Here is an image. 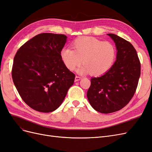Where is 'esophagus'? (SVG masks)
<instances>
[{
  "label": "esophagus",
  "mask_w": 152,
  "mask_h": 152,
  "mask_svg": "<svg viewBox=\"0 0 152 152\" xmlns=\"http://www.w3.org/2000/svg\"><path fill=\"white\" fill-rule=\"evenodd\" d=\"M81 79V77H79V76H76L75 78V81L77 82V81H79Z\"/></svg>",
  "instance_id": "34e87169"
}]
</instances>
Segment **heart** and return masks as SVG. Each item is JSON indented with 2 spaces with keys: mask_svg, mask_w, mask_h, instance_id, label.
Instances as JSON below:
<instances>
[{
  "mask_svg": "<svg viewBox=\"0 0 152 152\" xmlns=\"http://www.w3.org/2000/svg\"><path fill=\"white\" fill-rule=\"evenodd\" d=\"M72 49L63 48L60 52L61 59L70 70H74L82 63L80 73L89 72L92 75H100L112 67L116 58L115 45L108 41L103 42L93 37H84L75 39Z\"/></svg>",
  "mask_w": 152,
  "mask_h": 152,
  "instance_id": "heart-1",
  "label": "heart"
}]
</instances>
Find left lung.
<instances>
[{"label": "left lung", "instance_id": "1", "mask_svg": "<svg viewBox=\"0 0 152 152\" xmlns=\"http://www.w3.org/2000/svg\"><path fill=\"white\" fill-rule=\"evenodd\" d=\"M108 35L115 43L117 60L103 75L92 78L87 93L92 107L102 113L118 111L129 103L141 74L140 61L133 45L116 35Z\"/></svg>", "mask_w": 152, "mask_h": 152}]
</instances>
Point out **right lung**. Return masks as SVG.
I'll use <instances>...</instances> for the list:
<instances>
[{
    "label": "right lung",
    "mask_w": 152,
    "mask_h": 152,
    "mask_svg": "<svg viewBox=\"0 0 152 152\" xmlns=\"http://www.w3.org/2000/svg\"><path fill=\"white\" fill-rule=\"evenodd\" d=\"M66 38L63 34L37 35L21 45L14 58V84L22 99L36 111L56 110L74 82L75 75L60 56Z\"/></svg>",
    "instance_id": "1"
}]
</instances>
